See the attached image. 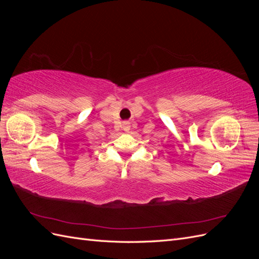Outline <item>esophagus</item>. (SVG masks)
Instances as JSON below:
<instances>
[{"label":"esophagus","mask_w":259,"mask_h":259,"mask_svg":"<svg viewBox=\"0 0 259 259\" xmlns=\"http://www.w3.org/2000/svg\"><path fill=\"white\" fill-rule=\"evenodd\" d=\"M130 128H131V126H130V123L125 122V123H124V125H123V130L127 133V132L130 131Z\"/></svg>","instance_id":"obj_1"}]
</instances>
